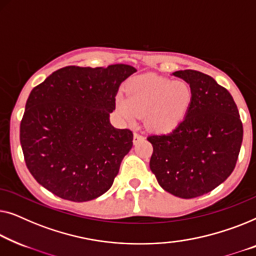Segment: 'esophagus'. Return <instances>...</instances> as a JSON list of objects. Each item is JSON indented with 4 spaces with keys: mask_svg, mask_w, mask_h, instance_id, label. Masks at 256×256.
I'll return each mask as SVG.
<instances>
[{
    "mask_svg": "<svg viewBox=\"0 0 256 256\" xmlns=\"http://www.w3.org/2000/svg\"><path fill=\"white\" fill-rule=\"evenodd\" d=\"M142 139H144V136L138 134V133H134V134H133V144H134V145H136L139 142H142Z\"/></svg>",
    "mask_w": 256,
    "mask_h": 256,
    "instance_id": "esophagus-1",
    "label": "esophagus"
}]
</instances>
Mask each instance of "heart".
<instances>
[{
  "label": "heart",
  "instance_id": "obj_1",
  "mask_svg": "<svg viewBox=\"0 0 256 256\" xmlns=\"http://www.w3.org/2000/svg\"><path fill=\"white\" fill-rule=\"evenodd\" d=\"M126 95H118L116 109L130 124L145 114V125L150 132L167 133L184 120L192 100V92L184 81L145 75L131 80Z\"/></svg>",
  "mask_w": 256,
  "mask_h": 256
}]
</instances>
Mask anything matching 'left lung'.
I'll use <instances>...</instances> for the list:
<instances>
[{
  "instance_id": "8db88e82",
  "label": "left lung",
  "mask_w": 256,
  "mask_h": 256,
  "mask_svg": "<svg viewBox=\"0 0 256 256\" xmlns=\"http://www.w3.org/2000/svg\"><path fill=\"white\" fill-rule=\"evenodd\" d=\"M172 75L190 86L192 100L178 126L150 136V168L161 188L180 198H195L222 184L236 167L242 123L233 97L214 78L198 70Z\"/></svg>"
}]
</instances>
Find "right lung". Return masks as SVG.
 <instances>
[{
    "label": "right lung",
    "instance_id": "add662e5",
    "mask_svg": "<svg viewBox=\"0 0 256 256\" xmlns=\"http://www.w3.org/2000/svg\"><path fill=\"white\" fill-rule=\"evenodd\" d=\"M136 72L128 64L67 66L32 89L20 140L39 184L72 202L95 200L111 188L133 134L114 128L110 114L122 82Z\"/></svg>",
    "mask_w": 256,
    "mask_h": 256
}]
</instances>
